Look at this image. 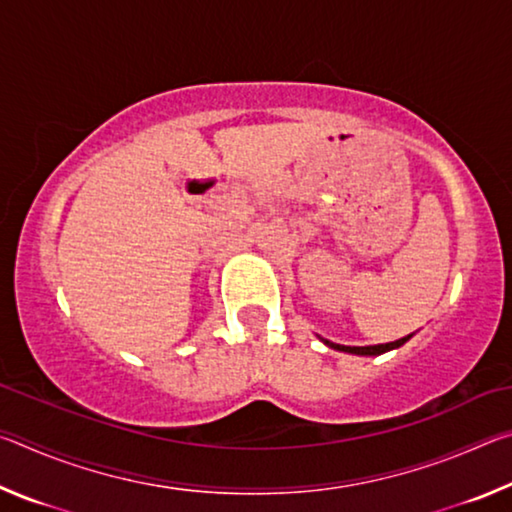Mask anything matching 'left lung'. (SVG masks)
Wrapping results in <instances>:
<instances>
[{"instance_id": "1", "label": "left lung", "mask_w": 512, "mask_h": 512, "mask_svg": "<svg viewBox=\"0 0 512 512\" xmlns=\"http://www.w3.org/2000/svg\"><path fill=\"white\" fill-rule=\"evenodd\" d=\"M406 341H409V336H404V339L400 341H393V343H379V345H366V348H352V345H339V343H329L325 341L329 348L334 350H341V352H350V354H361V357H375V354H381V352H388L393 348H400V345H404Z\"/></svg>"}]
</instances>
